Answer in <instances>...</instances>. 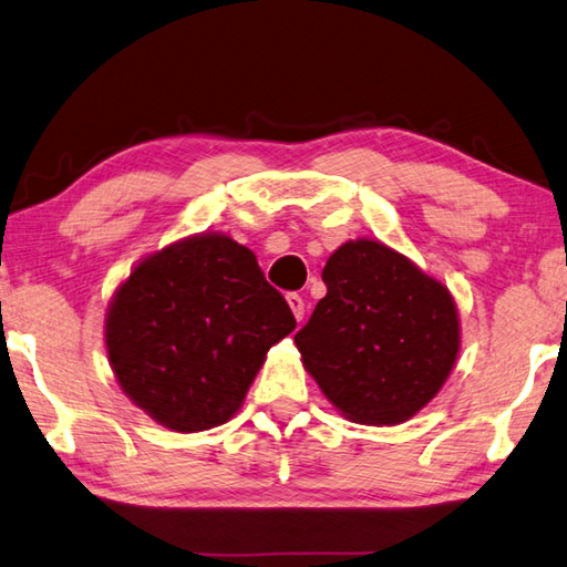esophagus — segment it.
<instances>
[{
    "label": "esophagus",
    "mask_w": 567,
    "mask_h": 567,
    "mask_svg": "<svg viewBox=\"0 0 567 567\" xmlns=\"http://www.w3.org/2000/svg\"><path fill=\"white\" fill-rule=\"evenodd\" d=\"M287 305H290V310H292L297 322H302V317H305V300H302V297L297 292H290V295H287Z\"/></svg>",
    "instance_id": "1"
}]
</instances>
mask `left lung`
Instances as JSON below:
<instances>
[{"instance_id":"left-lung-1","label":"left lung","mask_w":567,"mask_h":567,"mask_svg":"<svg viewBox=\"0 0 567 567\" xmlns=\"http://www.w3.org/2000/svg\"><path fill=\"white\" fill-rule=\"evenodd\" d=\"M327 295L295 344L322 394L354 424L394 426L424 409L456 364L449 287L379 240H349L322 270Z\"/></svg>"}]
</instances>
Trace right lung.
I'll return each mask as SVG.
<instances>
[{
  "mask_svg": "<svg viewBox=\"0 0 567 567\" xmlns=\"http://www.w3.org/2000/svg\"><path fill=\"white\" fill-rule=\"evenodd\" d=\"M295 327L252 250L200 233L133 267L111 297L104 334L133 404L161 426L195 434L235 416L270 347Z\"/></svg>",
  "mask_w": 567,
  "mask_h": 567,
  "instance_id": "1",
  "label": "right lung"
}]
</instances>
